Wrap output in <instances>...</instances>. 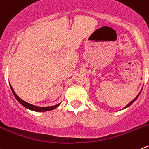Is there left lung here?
<instances>
[{
    "label": "left lung",
    "instance_id": "obj_1",
    "mask_svg": "<svg viewBox=\"0 0 149 149\" xmlns=\"http://www.w3.org/2000/svg\"><path fill=\"white\" fill-rule=\"evenodd\" d=\"M139 94H140V93H139V95H137V96H136V98H134V100H133V101H131V102H130V103H129V104H127V105H126V107H125V108H126V107H129V106H130V105H131V104H133V103H134V101H136V98H138V96H139Z\"/></svg>",
    "mask_w": 149,
    "mask_h": 149
}]
</instances>
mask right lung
<instances>
[{"label":"right lung","instance_id":"obj_1","mask_svg":"<svg viewBox=\"0 0 149 149\" xmlns=\"http://www.w3.org/2000/svg\"><path fill=\"white\" fill-rule=\"evenodd\" d=\"M10 88H11V90L12 92H13V95H14V96H15V98H16L17 100H18V101L19 102V103L21 104L22 105H23L24 107H26V108L29 109V110H33V111H36V112H45V111H49V110H54V109L56 108L57 107L60 105V104H56V105H54V106H51V107H36V106H34V105H32L30 104L27 103V102H26V101H23L22 99H21L19 97H18V95H17L16 94H15V91L13 90V87H12V86L10 84Z\"/></svg>","mask_w":149,"mask_h":149}]
</instances>
